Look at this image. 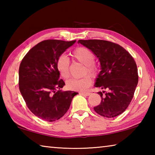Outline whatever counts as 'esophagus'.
<instances>
[{"mask_svg": "<svg viewBox=\"0 0 155 155\" xmlns=\"http://www.w3.org/2000/svg\"><path fill=\"white\" fill-rule=\"evenodd\" d=\"M81 95H85V96H90L91 93L88 92V91H81V92L79 93Z\"/></svg>", "mask_w": 155, "mask_h": 155, "instance_id": "34e87169", "label": "esophagus"}]
</instances>
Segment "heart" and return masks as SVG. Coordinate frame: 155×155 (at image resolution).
<instances>
[{"mask_svg":"<svg viewBox=\"0 0 155 155\" xmlns=\"http://www.w3.org/2000/svg\"><path fill=\"white\" fill-rule=\"evenodd\" d=\"M73 59L85 65L84 74L89 73L96 76L98 72V66L94 63L95 54L90 49L85 47H79L73 51ZM56 68L60 76L68 78L70 76V61L65 54L58 57L56 61ZM91 84V78L90 75H85L80 78H71L66 82V87L72 91H83L87 90Z\"/></svg>","mask_w":155,"mask_h":155,"instance_id":"obj_1","label":"heart"}]
</instances>
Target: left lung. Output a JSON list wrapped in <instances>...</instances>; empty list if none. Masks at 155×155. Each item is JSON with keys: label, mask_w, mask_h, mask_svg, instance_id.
Here are the masks:
<instances>
[{"label": "left lung", "mask_w": 155, "mask_h": 155, "mask_svg": "<svg viewBox=\"0 0 155 155\" xmlns=\"http://www.w3.org/2000/svg\"><path fill=\"white\" fill-rule=\"evenodd\" d=\"M99 59L101 71L95 87L108 91H99L101 102L94 107L97 114L114 117L122 114L129 105L138 83L137 68L127 51L111 41L102 40H78Z\"/></svg>", "instance_id": "left-lung-1"}]
</instances>
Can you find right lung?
I'll list each match as a JSON object with an SVG mask.
<instances>
[{"instance_id": "add662e5", "label": "right lung", "mask_w": 155, "mask_h": 155, "mask_svg": "<svg viewBox=\"0 0 155 155\" xmlns=\"http://www.w3.org/2000/svg\"><path fill=\"white\" fill-rule=\"evenodd\" d=\"M46 40L33 46L22 59L19 68V89L26 104L35 115L54 122L69 109L75 91H62L65 85L56 68L58 57L75 43Z\"/></svg>"}]
</instances>
